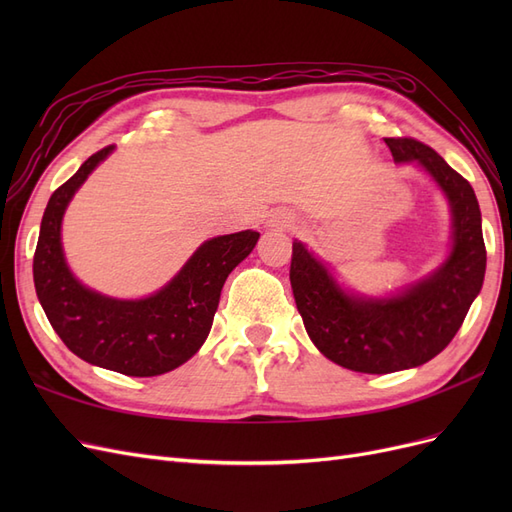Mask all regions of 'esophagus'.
<instances>
[{"mask_svg": "<svg viewBox=\"0 0 512 512\" xmlns=\"http://www.w3.org/2000/svg\"><path fill=\"white\" fill-rule=\"evenodd\" d=\"M269 222H271V226H275V228H290V226H292V218H290V215H286V213L273 215V218H271Z\"/></svg>", "mask_w": 512, "mask_h": 512, "instance_id": "esophagus-1", "label": "esophagus"}]
</instances>
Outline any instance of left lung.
<instances>
[{
    "label": "left lung",
    "instance_id": "8db88e82",
    "mask_svg": "<svg viewBox=\"0 0 512 512\" xmlns=\"http://www.w3.org/2000/svg\"><path fill=\"white\" fill-rule=\"evenodd\" d=\"M395 162H416L440 185L453 211V250L425 280L389 299L356 297L339 288L329 269L292 243L290 286L314 346L361 374H391L440 354L483 288L487 250L472 185L416 138H384Z\"/></svg>",
    "mask_w": 512,
    "mask_h": 512
}]
</instances>
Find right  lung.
Listing matches in <instances>:
<instances>
[{
  "mask_svg": "<svg viewBox=\"0 0 512 512\" xmlns=\"http://www.w3.org/2000/svg\"><path fill=\"white\" fill-rule=\"evenodd\" d=\"M113 145L87 158L49 198L34 254V284L51 327L79 359L123 376L151 378L183 365L205 344L228 273L254 250L256 230L205 241L162 290L119 301L85 288L61 250V218Z\"/></svg>",
  "mask_w": 512,
  "mask_h": 512,
  "instance_id": "obj_1",
  "label": "right lung"
}]
</instances>
